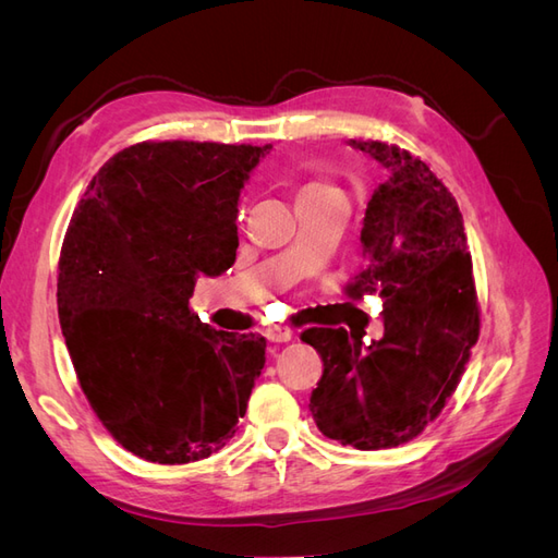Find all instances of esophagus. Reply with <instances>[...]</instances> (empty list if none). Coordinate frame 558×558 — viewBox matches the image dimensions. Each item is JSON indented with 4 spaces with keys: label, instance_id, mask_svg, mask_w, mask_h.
Here are the masks:
<instances>
[{
    "label": "esophagus",
    "instance_id": "obj_1",
    "mask_svg": "<svg viewBox=\"0 0 558 558\" xmlns=\"http://www.w3.org/2000/svg\"><path fill=\"white\" fill-rule=\"evenodd\" d=\"M265 337H267L269 342H291V340H293V330L272 326V328L265 330Z\"/></svg>",
    "mask_w": 558,
    "mask_h": 558
}]
</instances>
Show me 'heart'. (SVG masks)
<instances>
[{
	"label": "heart",
	"instance_id": "1",
	"mask_svg": "<svg viewBox=\"0 0 558 558\" xmlns=\"http://www.w3.org/2000/svg\"><path fill=\"white\" fill-rule=\"evenodd\" d=\"M328 189H330V185H326V183H310L305 191H328Z\"/></svg>",
	"mask_w": 558,
	"mask_h": 558
}]
</instances>
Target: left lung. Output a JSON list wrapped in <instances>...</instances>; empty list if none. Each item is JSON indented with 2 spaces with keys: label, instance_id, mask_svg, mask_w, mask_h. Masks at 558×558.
<instances>
[{
  "label": "left lung",
  "instance_id": "8db88e82",
  "mask_svg": "<svg viewBox=\"0 0 558 558\" xmlns=\"http://www.w3.org/2000/svg\"><path fill=\"white\" fill-rule=\"evenodd\" d=\"M386 181L367 202L365 267L349 298L384 300V337L369 347L344 328H310L324 375L310 398L318 430L363 451L414 440L440 416L480 337V302L463 216L430 167L396 144L351 140Z\"/></svg>",
  "mask_w": 558,
  "mask_h": 558
}]
</instances>
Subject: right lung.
I'll return each mask as SVG.
<instances>
[{"label":"right lung","instance_id":"obj_1","mask_svg":"<svg viewBox=\"0 0 558 558\" xmlns=\"http://www.w3.org/2000/svg\"><path fill=\"white\" fill-rule=\"evenodd\" d=\"M269 144L142 142L93 177L64 232L58 316L81 391L113 440L181 465L226 447L265 337L191 312L199 275L238 256V199Z\"/></svg>","mask_w":558,"mask_h":558}]
</instances>
